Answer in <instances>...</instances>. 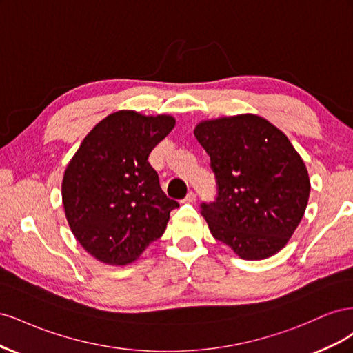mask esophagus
I'll list each match as a JSON object with an SVG mask.
<instances>
[{"label": "esophagus", "mask_w": 353, "mask_h": 353, "mask_svg": "<svg viewBox=\"0 0 353 353\" xmlns=\"http://www.w3.org/2000/svg\"><path fill=\"white\" fill-rule=\"evenodd\" d=\"M185 203H194L196 201V194L193 193V191H190V193L187 194V197L184 199Z\"/></svg>", "instance_id": "obj_1"}]
</instances>
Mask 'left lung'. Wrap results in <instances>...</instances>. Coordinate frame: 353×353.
I'll return each mask as SVG.
<instances>
[{
  "mask_svg": "<svg viewBox=\"0 0 353 353\" xmlns=\"http://www.w3.org/2000/svg\"><path fill=\"white\" fill-rule=\"evenodd\" d=\"M194 135L218 181L216 201L201 206L212 236L245 261L279 253L311 193L301 154L283 131L252 113L201 121Z\"/></svg>",
  "mask_w": 353,
  "mask_h": 353,
  "instance_id": "obj_1",
  "label": "left lung"
}]
</instances>
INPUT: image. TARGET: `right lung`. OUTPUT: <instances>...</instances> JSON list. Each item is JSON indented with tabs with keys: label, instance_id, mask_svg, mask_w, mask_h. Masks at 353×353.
Segmentation results:
<instances>
[{
	"label": "right lung",
	"instance_id": "right-lung-1",
	"mask_svg": "<svg viewBox=\"0 0 353 353\" xmlns=\"http://www.w3.org/2000/svg\"><path fill=\"white\" fill-rule=\"evenodd\" d=\"M170 114L119 110L83 138L61 181L65 215L74 239L92 258L125 266L166 230L169 199L148 154L174 130Z\"/></svg>",
	"mask_w": 353,
	"mask_h": 353
}]
</instances>
